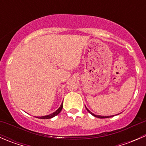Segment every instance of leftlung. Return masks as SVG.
<instances>
[{"label": "left lung", "mask_w": 146, "mask_h": 146, "mask_svg": "<svg viewBox=\"0 0 146 146\" xmlns=\"http://www.w3.org/2000/svg\"><path fill=\"white\" fill-rule=\"evenodd\" d=\"M86 110H88V111L90 113V114H91L92 116H94V117H98V118L105 119V118H110V117H114V115H112V116H100V115H97V114H93V113H92V112H91V111H90V110H88V109L87 108V107H86Z\"/></svg>", "instance_id": "8db88e82"}]
</instances>
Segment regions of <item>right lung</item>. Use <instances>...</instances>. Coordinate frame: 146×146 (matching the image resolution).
I'll list each match as a JSON object with an SVG mask.
<instances>
[{"mask_svg": "<svg viewBox=\"0 0 146 146\" xmlns=\"http://www.w3.org/2000/svg\"><path fill=\"white\" fill-rule=\"evenodd\" d=\"M62 108H63V102H62V104H61V106H60L59 108H58V110H56V111H54V112H53L52 114H48V115L42 116V117H36V118H38V119H51V118H53V117H55V116L58 115V114H59L60 112H61V110H62Z\"/></svg>", "mask_w": 146, "mask_h": 146, "instance_id": "1", "label": "right lung"}]
</instances>
